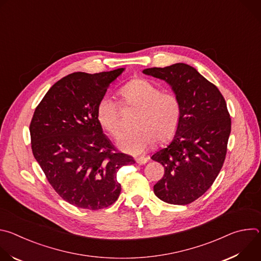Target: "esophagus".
Masks as SVG:
<instances>
[{
	"mask_svg": "<svg viewBox=\"0 0 261 261\" xmlns=\"http://www.w3.org/2000/svg\"><path fill=\"white\" fill-rule=\"evenodd\" d=\"M135 161H136L137 164L143 165V164H145L147 162V158H145V157H138V158L135 159Z\"/></svg>",
	"mask_w": 261,
	"mask_h": 261,
	"instance_id": "obj_1",
	"label": "esophagus"
}]
</instances>
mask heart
Masks as SVG:
<instances>
[{
    "label": "heart",
    "mask_w": 261,
    "mask_h": 261,
    "mask_svg": "<svg viewBox=\"0 0 261 261\" xmlns=\"http://www.w3.org/2000/svg\"><path fill=\"white\" fill-rule=\"evenodd\" d=\"M122 104L138 110L135 131L125 133L118 139L121 150L139 155L159 142L170 140L180 123V104L175 95L162 92L159 87L145 79H134L125 84L120 92ZM100 126L111 136L121 133L120 106L110 97H102L96 108Z\"/></svg>",
    "instance_id": "obj_1"
}]
</instances>
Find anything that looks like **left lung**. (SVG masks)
Masks as SVG:
<instances>
[{
    "label": "left lung",
    "mask_w": 261,
    "mask_h": 261,
    "mask_svg": "<svg viewBox=\"0 0 261 261\" xmlns=\"http://www.w3.org/2000/svg\"><path fill=\"white\" fill-rule=\"evenodd\" d=\"M142 72L165 81L181 110L172 141L152 156L164 166L154 193L170 204H189L211 188L224 163L231 130L225 99L215 85L187 64Z\"/></svg>",
    "instance_id": "8db88e82"
}]
</instances>
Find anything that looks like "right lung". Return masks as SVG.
<instances>
[{"instance_id": "1", "label": "right lung", "mask_w": 261, "mask_h": 261, "mask_svg": "<svg viewBox=\"0 0 261 261\" xmlns=\"http://www.w3.org/2000/svg\"><path fill=\"white\" fill-rule=\"evenodd\" d=\"M124 70L69 74L48 90L31 121L36 161L56 192L81 208L115 203L121 193L119 169L135 163L116 150L96 117L99 100Z\"/></svg>"}]
</instances>
